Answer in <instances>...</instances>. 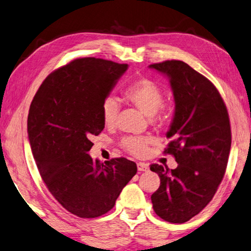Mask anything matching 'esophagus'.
Instances as JSON below:
<instances>
[{
	"label": "esophagus",
	"instance_id": "esophagus-1",
	"mask_svg": "<svg viewBox=\"0 0 251 251\" xmlns=\"http://www.w3.org/2000/svg\"><path fill=\"white\" fill-rule=\"evenodd\" d=\"M137 167H138L139 172H147L149 169V166L145 163H138Z\"/></svg>",
	"mask_w": 251,
	"mask_h": 251
}]
</instances>
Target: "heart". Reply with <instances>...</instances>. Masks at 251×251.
<instances>
[{
	"label": "heart",
	"mask_w": 251,
	"mask_h": 251,
	"mask_svg": "<svg viewBox=\"0 0 251 251\" xmlns=\"http://www.w3.org/2000/svg\"><path fill=\"white\" fill-rule=\"evenodd\" d=\"M128 101L145 114H155L164 102V92L156 82L150 78H139L130 83L123 91ZM119 114V104L114 96H107L101 105V115L105 126H113ZM161 119V118H159ZM150 139L147 137H126L122 139L121 147L130 155L144 157L147 153Z\"/></svg>",
	"instance_id": "heart-1"
}]
</instances>
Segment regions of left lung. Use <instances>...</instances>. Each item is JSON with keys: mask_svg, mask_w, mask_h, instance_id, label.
<instances>
[{"mask_svg": "<svg viewBox=\"0 0 251 251\" xmlns=\"http://www.w3.org/2000/svg\"><path fill=\"white\" fill-rule=\"evenodd\" d=\"M150 68L167 75L175 99V114L165 155L178 166L150 165L160 177L151 195L156 214L171 223H184L213 199L226 174L231 147L228 110L214 84L182 60H165Z\"/></svg>", "mask_w": 251, "mask_h": 251, "instance_id": "left-lung-1", "label": "left lung"}]
</instances>
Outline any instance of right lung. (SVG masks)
<instances>
[{"instance_id": "obj_1", "label": "right lung", "mask_w": 251, "mask_h": 251, "mask_svg": "<svg viewBox=\"0 0 251 251\" xmlns=\"http://www.w3.org/2000/svg\"><path fill=\"white\" fill-rule=\"evenodd\" d=\"M128 65L94 57L78 58L46 77L31 102L28 136L48 191L72 214L91 219L114 206L136 175L126 158L101 163L88 155L104 129L101 105Z\"/></svg>"}]
</instances>
